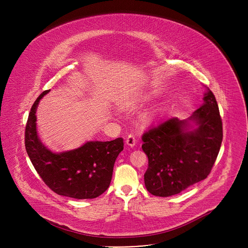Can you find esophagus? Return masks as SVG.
<instances>
[{"label":"esophagus","mask_w":248,"mask_h":248,"mask_svg":"<svg viewBox=\"0 0 248 248\" xmlns=\"http://www.w3.org/2000/svg\"><path fill=\"white\" fill-rule=\"evenodd\" d=\"M125 142H126V144H127L128 146L133 147V146L136 144V137H135V135H134L133 133L128 134V136L126 137Z\"/></svg>","instance_id":"esophagus-1"}]
</instances>
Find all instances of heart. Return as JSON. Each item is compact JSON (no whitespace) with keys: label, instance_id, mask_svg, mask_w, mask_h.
Listing matches in <instances>:
<instances>
[{"label":"heart","instance_id":"b5f03b06","mask_svg":"<svg viewBox=\"0 0 248 248\" xmlns=\"http://www.w3.org/2000/svg\"><path fill=\"white\" fill-rule=\"evenodd\" d=\"M154 95V92L152 90H143L140 91L138 93H135L134 95L131 96V98L127 102V106L130 108L135 107L138 104L143 103L145 101L150 100Z\"/></svg>","mask_w":248,"mask_h":248}]
</instances>
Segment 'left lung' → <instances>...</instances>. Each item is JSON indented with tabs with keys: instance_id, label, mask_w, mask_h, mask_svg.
Returning a JSON list of instances; mask_svg holds the SVG:
<instances>
[{
	"instance_id": "8db88e82",
	"label": "left lung",
	"mask_w": 248,
	"mask_h": 248,
	"mask_svg": "<svg viewBox=\"0 0 248 248\" xmlns=\"http://www.w3.org/2000/svg\"><path fill=\"white\" fill-rule=\"evenodd\" d=\"M203 101L187 120L168 118L142 135V149L148 157L144 183L151 194H178L205 180L213 168L223 140V124L209 88Z\"/></svg>"
}]
</instances>
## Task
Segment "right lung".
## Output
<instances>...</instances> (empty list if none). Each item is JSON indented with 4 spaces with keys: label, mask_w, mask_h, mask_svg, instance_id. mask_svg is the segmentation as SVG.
Here are the masks:
<instances>
[{
    "label": "right lung",
    "mask_w": 248,
    "mask_h": 248,
    "mask_svg": "<svg viewBox=\"0 0 248 248\" xmlns=\"http://www.w3.org/2000/svg\"><path fill=\"white\" fill-rule=\"evenodd\" d=\"M44 91L31 107L25 126V149L43 182L57 194L77 199L96 198L108 189L124 139L88 141L82 146L54 153L38 137L36 110Z\"/></svg>",
    "instance_id": "obj_1"
}]
</instances>
